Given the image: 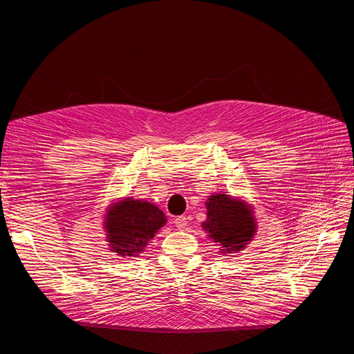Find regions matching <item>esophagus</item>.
Here are the masks:
<instances>
[{
	"instance_id": "34e87169",
	"label": "esophagus",
	"mask_w": 354,
	"mask_h": 354,
	"mask_svg": "<svg viewBox=\"0 0 354 354\" xmlns=\"http://www.w3.org/2000/svg\"><path fill=\"white\" fill-rule=\"evenodd\" d=\"M187 224H188V218L185 216V215H180V216H176V218H175V227H176L178 230L187 228Z\"/></svg>"
}]
</instances>
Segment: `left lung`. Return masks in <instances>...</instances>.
I'll return each instance as SVG.
<instances>
[{"instance_id": "1", "label": "left lung", "mask_w": 354, "mask_h": 354, "mask_svg": "<svg viewBox=\"0 0 354 354\" xmlns=\"http://www.w3.org/2000/svg\"><path fill=\"white\" fill-rule=\"evenodd\" d=\"M207 219L202 222L214 243H218L222 254L243 251L257 232L254 208L243 199L227 194H215L208 198Z\"/></svg>"}]
</instances>
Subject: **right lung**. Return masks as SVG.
Wrapping results in <instances>:
<instances>
[{
	"mask_svg": "<svg viewBox=\"0 0 354 354\" xmlns=\"http://www.w3.org/2000/svg\"><path fill=\"white\" fill-rule=\"evenodd\" d=\"M166 219V215L147 201L129 196L110 203L103 221L110 251L120 257H136L145 251Z\"/></svg>",
	"mask_w": 354,
	"mask_h": 354,
	"instance_id": "right-lung-1",
	"label": "right lung"
}]
</instances>
